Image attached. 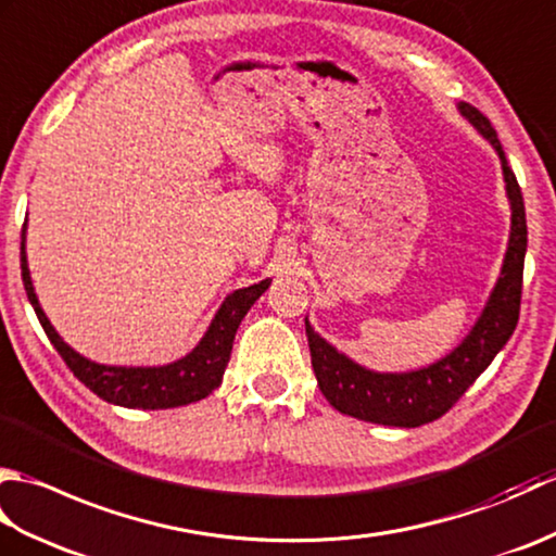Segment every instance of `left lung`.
Here are the masks:
<instances>
[{"mask_svg": "<svg viewBox=\"0 0 556 556\" xmlns=\"http://www.w3.org/2000/svg\"><path fill=\"white\" fill-rule=\"evenodd\" d=\"M458 110L490 140L502 160L506 195L511 200V236L502 277L480 320L460 341V346L448 353L446 358L416 372L389 375L365 370L346 358L344 353L329 346L305 320L317 387L339 413H346V416L358 420L394 425V428H418V425L442 418L509 341L518 323V313H521L523 260L528 245L521 186H518L509 162H506L497 131L492 128L488 116L468 102H460Z\"/></svg>", "mask_w": 556, "mask_h": 556, "instance_id": "left-lung-1", "label": "left lung"}]
</instances>
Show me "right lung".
Here are the masks:
<instances>
[{
  "instance_id": "right-lung-1",
  "label": "right lung",
  "mask_w": 556,
  "mask_h": 556,
  "mask_svg": "<svg viewBox=\"0 0 556 556\" xmlns=\"http://www.w3.org/2000/svg\"><path fill=\"white\" fill-rule=\"evenodd\" d=\"M23 241H26V224H23ZM21 241V277L26 287L28 301L33 303L35 315L45 329L47 339L52 341L59 356L64 358L68 370L86 384L90 392H96L100 399L110 401L116 406L126 408H176L193 404V401L205 399L212 394V389L222 384L224 368H227L236 329H239L245 313L251 305L263 296L269 287V279H263L260 285L248 289L233 291L227 301L222 303L215 320H212L205 337L200 344L184 356L181 361L162 365V368H114V365H100L88 358H83L62 337L54 332V327L42 313L38 296L33 291L28 260H26V243Z\"/></svg>"
}]
</instances>
